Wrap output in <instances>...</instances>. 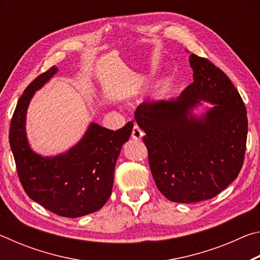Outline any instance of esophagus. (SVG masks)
Instances as JSON below:
<instances>
[{
	"mask_svg": "<svg viewBox=\"0 0 260 260\" xmlns=\"http://www.w3.org/2000/svg\"><path fill=\"white\" fill-rule=\"evenodd\" d=\"M143 135H144L143 131L141 129L138 125H134L133 131H132V138L134 140H141L143 138Z\"/></svg>",
	"mask_w": 260,
	"mask_h": 260,
	"instance_id": "34e87169",
	"label": "esophagus"
}]
</instances>
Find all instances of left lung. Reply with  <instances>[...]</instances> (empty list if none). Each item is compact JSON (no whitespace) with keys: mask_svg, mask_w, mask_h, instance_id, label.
I'll list each match as a JSON object with an SVG mask.
<instances>
[{"mask_svg":"<svg viewBox=\"0 0 260 260\" xmlns=\"http://www.w3.org/2000/svg\"><path fill=\"white\" fill-rule=\"evenodd\" d=\"M189 63L193 82L178 99L146 101L134 114L156 186L177 203L210 200L230 186L243 165L248 135L243 100L230 78L195 54ZM202 102L213 107L195 116Z\"/></svg>","mask_w":260,"mask_h":260,"instance_id":"left-lung-1","label":"left lung"}]
</instances>
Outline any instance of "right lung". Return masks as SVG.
Instances as JSON below:
<instances>
[{
	"mask_svg": "<svg viewBox=\"0 0 260 260\" xmlns=\"http://www.w3.org/2000/svg\"><path fill=\"white\" fill-rule=\"evenodd\" d=\"M57 73L52 67L29 83L17 103L9 142L17 172L30 200L60 217L78 218L99 211L112 191L114 166L122 144L133 129L129 121L118 131L90 122L70 150L43 157L30 149L26 136V112L34 93Z\"/></svg>",
	"mask_w": 260,
	"mask_h": 260,
	"instance_id": "1",
	"label": "right lung"
}]
</instances>
